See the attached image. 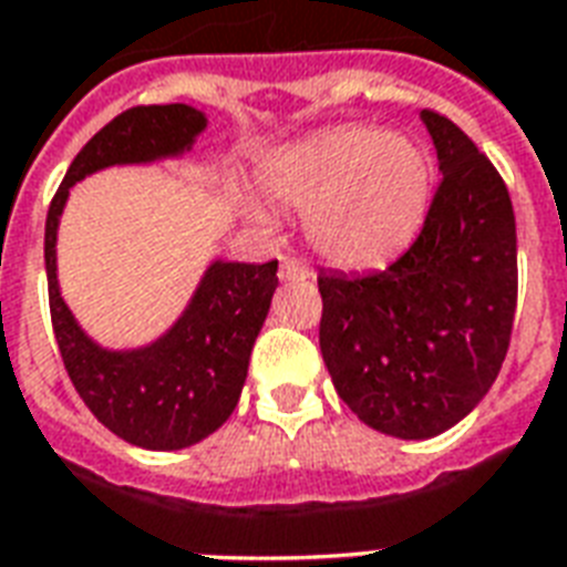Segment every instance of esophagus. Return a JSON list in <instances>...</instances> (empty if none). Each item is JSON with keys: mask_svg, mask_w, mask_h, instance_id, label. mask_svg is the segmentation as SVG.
<instances>
[{"mask_svg": "<svg viewBox=\"0 0 567 567\" xmlns=\"http://www.w3.org/2000/svg\"><path fill=\"white\" fill-rule=\"evenodd\" d=\"M311 270L302 265L300 258L293 256H282V265H279V279L282 282H302V279H309Z\"/></svg>", "mask_w": 567, "mask_h": 567, "instance_id": "1", "label": "esophagus"}]
</instances>
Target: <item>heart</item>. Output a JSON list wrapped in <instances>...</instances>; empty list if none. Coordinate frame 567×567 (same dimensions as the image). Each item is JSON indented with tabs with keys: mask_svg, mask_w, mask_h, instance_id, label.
<instances>
[{
	"mask_svg": "<svg viewBox=\"0 0 567 567\" xmlns=\"http://www.w3.org/2000/svg\"><path fill=\"white\" fill-rule=\"evenodd\" d=\"M256 185L267 203L306 212L309 244L327 261L371 270L417 235L432 171L412 137L338 126L267 155ZM244 208L256 223L270 220L256 199Z\"/></svg>",
	"mask_w": 567,
	"mask_h": 567,
	"instance_id": "obj_1",
	"label": "heart"
}]
</instances>
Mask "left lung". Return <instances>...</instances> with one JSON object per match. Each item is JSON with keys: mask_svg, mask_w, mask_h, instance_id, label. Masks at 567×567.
<instances>
[{"mask_svg": "<svg viewBox=\"0 0 567 567\" xmlns=\"http://www.w3.org/2000/svg\"><path fill=\"white\" fill-rule=\"evenodd\" d=\"M439 190L421 235L368 276L320 274V353L371 430L423 441L456 426L501 373L518 302L509 190L474 141L421 111Z\"/></svg>", "mask_w": 567, "mask_h": 567, "instance_id": "8db88e82", "label": "left lung"}]
</instances>
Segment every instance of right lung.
<instances>
[{"mask_svg": "<svg viewBox=\"0 0 567 567\" xmlns=\"http://www.w3.org/2000/svg\"><path fill=\"white\" fill-rule=\"evenodd\" d=\"M205 126L208 117L185 102L123 111L75 155L47 214L49 311L66 373L96 421L144 450L190 447L229 421L279 285V261L214 258L167 332L114 350L93 341L61 297L58 226L73 185L109 167L182 158Z\"/></svg>", "mask_w": 567, "mask_h": 567, "instance_id": "add662e5", "label": "right lung"}]
</instances>
